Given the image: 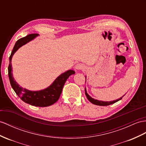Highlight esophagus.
<instances>
[{
    "instance_id": "obj_1",
    "label": "esophagus",
    "mask_w": 146,
    "mask_h": 146,
    "mask_svg": "<svg viewBox=\"0 0 146 146\" xmlns=\"http://www.w3.org/2000/svg\"><path fill=\"white\" fill-rule=\"evenodd\" d=\"M75 68H76V69L77 70H80L83 69L84 67H83V65H81V64H77V65H76Z\"/></svg>"
}]
</instances>
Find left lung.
I'll list each match as a JSON object with an SVG mask.
<instances>
[{"instance_id": "1", "label": "left lung", "mask_w": 146, "mask_h": 146, "mask_svg": "<svg viewBox=\"0 0 146 146\" xmlns=\"http://www.w3.org/2000/svg\"><path fill=\"white\" fill-rule=\"evenodd\" d=\"M85 94L86 96L88 99L90 101L91 103H92L93 104H95V105H97V106H109V105H111V104H113L115 102H118V100H121L122 99V98L123 96H122L121 98H119L117 100H113V101H110V102H106V101H101V100H96V99H94L92 98L90 96H89V94L87 93L86 92V88H85Z\"/></svg>"}]
</instances>
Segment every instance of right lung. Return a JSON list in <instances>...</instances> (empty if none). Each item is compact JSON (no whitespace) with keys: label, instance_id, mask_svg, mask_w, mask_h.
Instances as JSON below:
<instances>
[{"label":"right lung","instance_id":"add662e5","mask_svg":"<svg viewBox=\"0 0 146 146\" xmlns=\"http://www.w3.org/2000/svg\"><path fill=\"white\" fill-rule=\"evenodd\" d=\"M37 34H31L22 38L18 39L12 51L9 58V65L8 67L9 77L10 84L14 91L19 98L25 103L30 104L31 106L36 107H47L54 104L58 100L62 91V89L66 80L70 76L74 74L75 72L74 70H70L66 72L61 74L56 78L50 86L45 89L40 91H32L28 89L21 88L14 80L12 73V58L13 54L18 48L28 43L36 36Z\"/></svg>","mask_w":146,"mask_h":146}]
</instances>
